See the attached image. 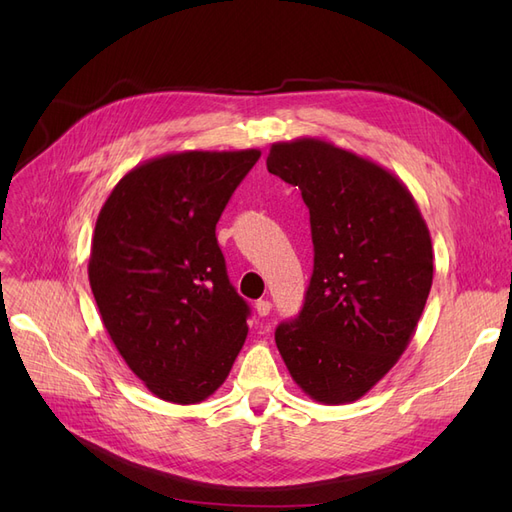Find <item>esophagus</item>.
Listing matches in <instances>:
<instances>
[{"label":"esophagus","mask_w":512,"mask_h":512,"mask_svg":"<svg viewBox=\"0 0 512 512\" xmlns=\"http://www.w3.org/2000/svg\"><path fill=\"white\" fill-rule=\"evenodd\" d=\"M256 314L258 316H269L271 314V301H267V299H260V301H256Z\"/></svg>","instance_id":"34e87169"}]
</instances>
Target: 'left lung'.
<instances>
[{
    "instance_id": "left-lung-1",
    "label": "left lung",
    "mask_w": 512,
    "mask_h": 512,
    "mask_svg": "<svg viewBox=\"0 0 512 512\" xmlns=\"http://www.w3.org/2000/svg\"><path fill=\"white\" fill-rule=\"evenodd\" d=\"M267 168L299 185L314 241L305 303L275 329L277 350L305 395L350 404L389 374L421 320L427 224L393 173L320 138L271 145Z\"/></svg>"
}]
</instances>
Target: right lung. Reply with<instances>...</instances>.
Wrapping results in <instances>:
<instances>
[{
	"label": "right lung",
	"instance_id": "obj_1",
	"mask_svg": "<svg viewBox=\"0 0 512 512\" xmlns=\"http://www.w3.org/2000/svg\"><path fill=\"white\" fill-rule=\"evenodd\" d=\"M258 149L181 151L138 164L100 209L89 284L106 333L147 389L198 404L224 384L250 307L215 237Z\"/></svg>",
	"mask_w": 512,
	"mask_h": 512
}]
</instances>
